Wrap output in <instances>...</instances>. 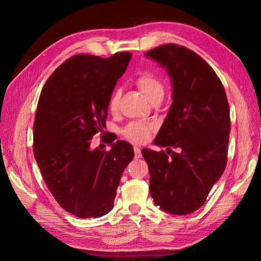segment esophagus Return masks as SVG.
<instances>
[{"mask_svg": "<svg viewBox=\"0 0 261 261\" xmlns=\"http://www.w3.org/2000/svg\"><path fill=\"white\" fill-rule=\"evenodd\" d=\"M134 151H135V158H136V159L141 158V151H140L139 147L135 146V147H134Z\"/></svg>", "mask_w": 261, "mask_h": 261, "instance_id": "esophagus-1", "label": "esophagus"}]
</instances>
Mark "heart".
I'll return each instance as SVG.
<instances>
[{
    "mask_svg": "<svg viewBox=\"0 0 261 261\" xmlns=\"http://www.w3.org/2000/svg\"><path fill=\"white\" fill-rule=\"evenodd\" d=\"M135 84L151 102L158 99L161 100L163 94H165V86H163L161 79L156 77L155 74L151 71L140 72L138 76L136 77ZM120 100L121 92L118 90H115L113 93L110 94L107 102V108L110 113L115 114L117 112ZM153 130L154 126L151 123L138 121L131 122L127 125H125L123 127L122 134L127 140L132 141V143L143 144L149 138V136H151Z\"/></svg>",
    "mask_w": 261,
    "mask_h": 261,
    "instance_id": "obj_1",
    "label": "heart"
}]
</instances>
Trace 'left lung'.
<instances>
[{
    "mask_svg": "<svg viewBox=\"0 0 261 261\" xmlns=\"http://www.w3.org/2000/svg\"><path fill=\"white\" fill-rule=\"evenodd\" d=\"M146 56L166 67L173 83V103L154 140L167 151H141L149 192L161 210L189 214L205 204L226 169L230 132L226 91L210 64L187 47L166 43Z\"/></svg>",
    "mask_w": 261,
    "mask_h": 261,
    "instance_id": "left-lung-1",
    "label": "left lung"
}]
</instances>
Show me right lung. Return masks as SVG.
Segmentation results:
<instances>
[{"instance_id": "add662e5", "label": "right lung", "mask_w": 261, "mask_h": 261, "mask_svg": "<svg viewBox=\"0 0 261 261\" xmlns=\"http://www.w3.org/2000/svg\"><path fill=\"white\" fill-rule=\"evenodd\" d=\"M132 54L70 57L48 78L33 124V153L42 178L64 211L100 218L114 207L123 171L134 159L126 141L103 135L107 102ZM96 133L112 146L91 150Z\"/></svg>"}]
</instances>
